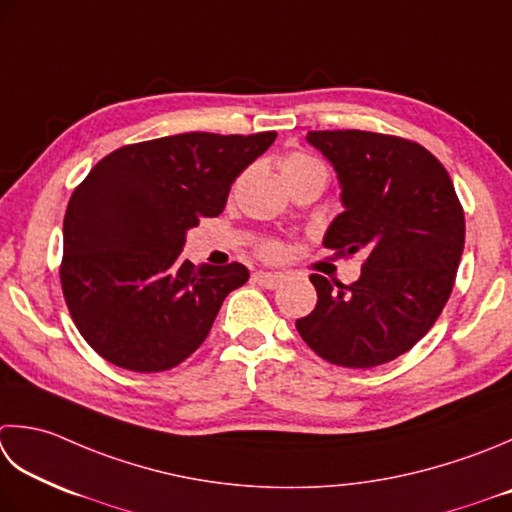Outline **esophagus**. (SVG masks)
I'll return each mask as SVG.
<instances>
[{
  "mask_svg": "<svg viewBox=\"0 0 512 512\" xmlns=\"http://www.w3.org/2000/svg\"><path fill=\"white\" fill-rule=\"evenodd\" d=\"M253 282L259 284V286H264V288H277V286L284 284V275L262 273V270H259V273H253Z\"/></svg>",
  "mask_w": 512,
  "mask_h": 512,
  "instance_id": "1",
  "label": "esophagus"
}]
</instances>
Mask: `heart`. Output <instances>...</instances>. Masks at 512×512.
Returning a JSON list of instances; mask_svg holds the SVG:
<instances>
[{
    "label": "heart",
    "instance_id": "1",
    "mask_svg": "<svg viewBox=\"0 0 512 512\" xmlns=\"http://www.w3.org/2000/svg\"><path fill=\"white\" fill-rule=\"evenodd\" d=\"M279 168H282L284 179H288L293 175L306 173V170H310V168H322V164H319L317 159H313L310 155H304V153H288L282 159ZM257 253H259V257H264V259H275L279 253H282V246H279V242H275V239H266V242L257 246Z\"/></svg>",
    "mask_w": 512,
    "mask_h": 512
}]
</instances>
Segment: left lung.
<instances>
[{
  "mask_svg": "<svg viewBox=\"0 0 512 512\" xmlns=\"http://www.w3.org/2000/svg\"><path fill=\"white\" fill-rule=\"evenodd\" d=\"M306 139L335 166L344 213L324 246L364 257L344 286L310 275L317 306L295 326L326 362L373 368L422 339L453 293L464 253V208L453 179L422 144L370 130H310Z\"/></svg>",
  "mask_w": 512,
  "mask_h": 512,
  "instance_id": "left-lung-1",
  "label": "left lung"
}]
</instances>
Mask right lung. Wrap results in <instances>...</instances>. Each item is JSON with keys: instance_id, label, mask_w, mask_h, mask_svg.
Returning <instances> with one entry per match:
<instances>
[{"instance_id": "1", "label": "right lung", "mask_w": 512, "mask_h": 512, "mask_svg": "<svg viewBox=\"0 0 512 512\" xmlns=\"http://www.w3.org/2000/svg\"><path fill=\"white\" fill-rule=\"evenodd\" d=\"M275 137L170 135L90 168L64 215L59 279L77 330L106 362L162 373L202 346L248 268L193 266L182 257L186 230L222 213L230 184Z\"/></svg>"}]
</instances>
